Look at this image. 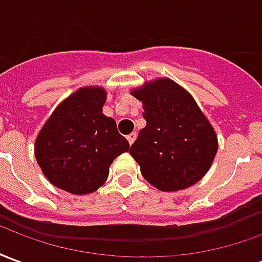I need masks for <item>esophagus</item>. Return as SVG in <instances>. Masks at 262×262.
Instances as JSON below:
<instances>
[{
  "instance_id": "1",
  "label": "esophagus",
  "mask_w": 262,
  "mask_h": 262,
  "mask_svg": "<svg viewBox=\"0 0 262 262\" xmlns=\"http://www.w3.org/2000/svg\"><path fill=\"white\" fill-rule=\"evenodd\" d=\"M136 137H137L136 132H133V133H130V135H127V142H129V144H133L135 140H136Z\"/></svg>"
}]
</instances>
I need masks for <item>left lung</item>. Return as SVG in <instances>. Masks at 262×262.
Instances as JSON below:
<instances>
[{
	"instance_id": "left-lung-1",
	"label": "left lung",
	"mask_w": 262,
	"mask_h": 262,
	"mask_svg": "<svg viewBox=\"0 0 262 262\" xmlns=\"http://www.w3.org/2000/svg\"><path fill=\"white\" fill-rule=\"evenodd\" d=\"M132 95L143 102L146 127L129 153L144 180L168 192L199 181L216 156L217 137L193 98L168 78L147 82Z\"/></svg>"
}]
</instances>
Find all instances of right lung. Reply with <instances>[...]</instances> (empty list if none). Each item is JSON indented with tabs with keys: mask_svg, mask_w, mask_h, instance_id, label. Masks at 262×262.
Here are the masks:
<instances>
[{
	"mask_svg": "<svg viewBox=\"0 0 262 262\" xmlns=\"http://www.w3.org/2000/svg\"><path fill=\"white\" fill-rule=\"evenodd\" d=\"M102 88H81L56 108L35 143V156L54 187L85 195L103 185L109 165L129 150L116 122L102 114Z\"/></svg>",
	"mask_w": 262,
	"mask_h": 262,
	"instance_id": "add662e5",
	"label": "right lung"
}]
</instances>
